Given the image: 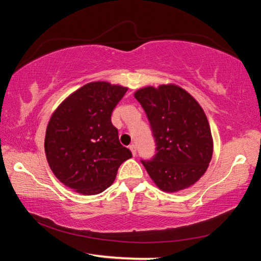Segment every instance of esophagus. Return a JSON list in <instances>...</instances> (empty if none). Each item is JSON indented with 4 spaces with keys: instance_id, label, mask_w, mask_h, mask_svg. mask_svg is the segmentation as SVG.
I'll use <instances>...</instances> for the list:
<instances>
[{
    "instance_id": "esophagus-1",
    "label": "esophagus",
    "mask_w": 261,
    "mask_h": 261,
    "mask_svg": "<svg viewBox=\"0 0 261 261\" xmlns=\"http://www.w3.org/2000/svg\"><path fill=\"white\" fill-rule=\"evenodd\" d=\"M129 148H130V151H131V153H132V155L134 156H136V153H137V148H136V145H130L129 146Z\"/></svg>"
}]
</instances>
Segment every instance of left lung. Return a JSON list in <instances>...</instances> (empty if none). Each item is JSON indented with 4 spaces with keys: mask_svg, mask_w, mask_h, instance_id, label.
I'll use <instances>...</instances> for the list:
<instances>
[{
    "mask_svg": "<svg viewBox=\"0 0 261 261\" xmlns=\"http://www.w3.org/2000/svg\"><path fill=\"white\" fill-rule=\"evenodd\" d=\"M156 143L152 161H143L149 177L165 192L196 184L213 155L208 120L193 96L175 84L146 86L135 92Z\"/></svg>",
    "mask_w": 261,
    "mask_h": 261,
    "instance_id": "1",
    "label": "left lung"
}]
</instances>
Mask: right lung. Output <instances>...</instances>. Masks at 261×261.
<instances>
[{"mask_svg": "<svg viewBox=\"0 0 261 261\" xmlns=\"http://www.w3.org/2000/svg\"><path fill=\"white\" fill-rule=\"evenodd\" d=\"M126 91L108 82L88 83L51 114L45 137L48 165L61 183L77 193L103 192L114 183L118 167L132 156L110 120Z\"/></svg>", "mask_w": 261, "mask_h": 261, "instance_id": "obj_1", "label": "right lung"}]
</instances>
